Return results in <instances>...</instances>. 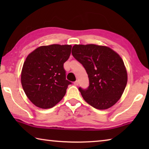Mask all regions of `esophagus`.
Listing matches in <instances>:
<instances>
[{"mask_svg":"<svg viewBox=\"0 0 149 149\" xmlns=\"http://www.w3.org/2000/svg\"><path fill=\"white\" fill-rule=\"evenodd\" d=\"M74 84L75 85H79V81H75L74 83Z\"/></svg>","mask_w":149,"mask_h":149,"instance_id":"34e87169","label":"esophagus"}]
</instances>
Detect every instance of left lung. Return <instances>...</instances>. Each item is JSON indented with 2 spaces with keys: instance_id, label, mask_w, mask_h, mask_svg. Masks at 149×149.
I'll return each instance as SVG.
<instances>
[{
  "instance_id": "left-lung-1",
  "label": "left lung",
  "mask_w": 149,
  "mask_h": 149,
  "mask_svg": "<svg viewBox=\"0 0 149 149\" xmlns=\"http://www.w3.org/2000/svg\"><path fill=\"white\" fill-rule=\"evenodd\" d=\"M73 56L87 72L89 85L79 87L88 104L105 110L116 103L127 85V74L123 60L109 47L96 45H75Z\"/></svg>"
}]
</instances>
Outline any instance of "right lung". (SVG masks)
I'll list each match as a JSON object with an SVG mask.
<instances>
[{"label": "right lung", "instance_id": "right-lung-1", "mask_svg": "<svg viewBox=\"0 0 149 149\" xmlns=\"http://www.w3.org/2000/svg\"><path fill=\"white\" fill-rule=\"evenodd\" d=\"M72 46L51 45L39 47L26 58L21 81L28 99L36 107L47 109L54 107L72 83L65 79L64 63L71 54Z\"/></svg>", "mask_w": 149, "mask_h": 149}]
</instances>
